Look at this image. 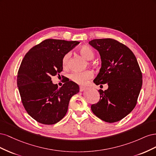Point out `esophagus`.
<instances>
[{
  "label": "esophagus",
  "instance_id": "obj_1",
  "mask_svg": "<svg viewBox=\"0 0 156 156\" xmlns=\"http://www.w3.org/2000/svg\"><path fill=\"white\" fill-rule=\"evenodd\" d=\"M86 88H87L86 87H82V86H80V87H79V90H80V92H83V91H84V90H85Z\"/></svg>",
  "mask_w": 156,
  "mask_h": 156
}]
</instances>
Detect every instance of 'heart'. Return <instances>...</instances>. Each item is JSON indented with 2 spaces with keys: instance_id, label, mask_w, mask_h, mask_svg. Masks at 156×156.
<instances>
[{
  "instance_id": "heart-1",
  "label": "heart",
  "mask_w": 156,
  "mask_h": 156,
  "mask_svg": "<svg viewBox=\"0 0 156 156\" xmlns=\"http://www.w3.org/2000/svg\"><path fill=\"white\" fill-rule=\"evenodd\" d=\"M80 53L83 55L87 60H92L94 58L95 53L93 49L88 45H83L79 49ZM70 52H68L62 58V66L64 68H68L69 65V60L71 58ZM94 76V73L91 70H86L81 72H72L69 75V78L71 81L74 82L79 85L85 84L88 80L92 79Z\"/></svg>"
}]
</instances>
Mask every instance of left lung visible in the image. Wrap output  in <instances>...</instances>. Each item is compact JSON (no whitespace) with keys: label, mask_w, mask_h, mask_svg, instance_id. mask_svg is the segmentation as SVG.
I'll use <instances>...</instances> for the list:
<instances>
[{"label":"left lung","mask_w":156,"mask_h":156,"mask_svg":"<svg viewBox=\"0 0 156 156\" xmlns=\"http://www.w3.org/2000/svg\"><path fill=\"white\" fill-rule=\"evenodd\" d=\"M89 44L101 56V68L94 83L108 84L99 90L100 99L91 105L93 113L108 123L121 120L135 108L143 84V75L135 55L126 45L112 38L95 39Z\"/></svg>","instance_id":"8db88e82"}]
</instances>
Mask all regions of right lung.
I'll use <instances>...</instances> for the list:
<instances>
[{
	"mask_svg": "<svg viewBox=\"0 0 156 156\" xmlns=\"http://www.w3.org/2000/svg\"><path fill=\"white\" fill-rule=\"evenodd\" d=\"M79 44L47 39L31 48L22 60L17 73L19 92L26 111L39 123L53 125L62 120L71 98L79 92L72 81L61 87L51 81V76L63 69V56Z\"/></svg>",
	"mask_w": 156,
	"mask_h": 156,
	"instance_id": "obj_1",
	"label": "right lung"
}]
</instances>
